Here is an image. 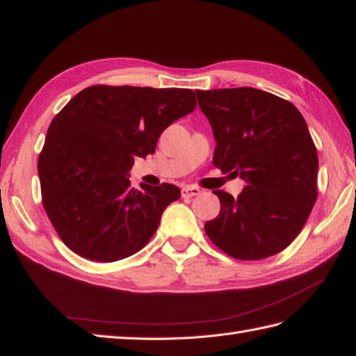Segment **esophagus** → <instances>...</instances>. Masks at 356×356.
Here are the masks:
<instances>
[{
	"label": "esophagus",
	"mask_w": 356,
	"mask_h": 356,
	"mask_svg": "<svg viewBox=\"0 0 356 356\" xmlns=\"http://www.w3.org/2000/svg\"><path fill=\"white\" fill-rule=\"evenodd\" d=\"M199 194H200V190L197 186H191V185L182 186V197H185V199L194 197V195H199Z\"/></svg>",
	"instance_id": "esophagus-1"
}]
</instances>
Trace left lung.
Here are the masks:
<instances>
[{"mask_svg":"<svg viewBox=\"0 0 356 356\" xmlns=\"http://www.w3.org/2000/svg\"><path fill=\"white\" fill-rule=\"evenodd\" d=\"M213 127V163L246 182L205 223L211 241L238 260L282 252L303 229L316 200L318 154L306 120L289 101L252 87L197 90Z\"/></svg>","mask_w":356,"mask_h":356,"instance_id":"left-lung-1","label":"left lung"}]
</instances>
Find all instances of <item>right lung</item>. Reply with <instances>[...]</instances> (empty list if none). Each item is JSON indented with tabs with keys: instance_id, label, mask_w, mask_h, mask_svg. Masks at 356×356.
Here are the masks:
<instances>
[{
	"instance_id": "add662e5",
	"label": "right lung",
	"mask_w": 356,
	"mask_h": 356,
	"mask_svg": "<svg viewBox=\"0 0 356 356\" xmlns=\"http://www.w3.org/2000/svg\"><path fill=\"white\" fill-rule=\"evenodd\" d=\"M190 88L92 86L58 113L38 159L42 205L74 254L118 261L145 246L176 185L131 188L134 157L156 151L159 136L195 108Z\"/></svg>"
}]
</instances>
